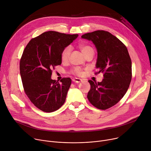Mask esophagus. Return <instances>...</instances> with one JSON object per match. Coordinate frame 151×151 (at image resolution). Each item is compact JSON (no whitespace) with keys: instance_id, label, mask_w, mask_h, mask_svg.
I'll return each instance as SVG.
<instances>
[{"instance_id":"34e87169","label":"esophagus","mask_w":151,"mask_h":151,"mask_svg":"<svg viewBox=\"0 0 151 151\" xmlns=\"http://www.w3.org/2000/svg\"><path fill=\"white\" fill-rule=\"evenodd\" d=\"M72 81H73V82H75V83H80V82L81 81V79H79V78H73V79H72Z\"/></svg>"}]
</instances>
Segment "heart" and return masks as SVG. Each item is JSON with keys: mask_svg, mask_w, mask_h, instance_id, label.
Returning <instances> with one entry per match:
<instances>
[{"mask_svg": "<svg viewBox=\"0 0 151 151\" xmlns=\"http://www.w3.org/2000/svg\"><path fill=\"white\" fill-rule=\"evenodd\" d=\"M79 47L85 56H86L87 55L88 53H90L91 51L93 50V48L87 44H81L79 45ZM71 50H72V48L70 46H68L64 49V50L61 53V60L63 61L66 62L68 60V59H69V57L71 53ZM70 73L77 76H81L83 74V70H82L81 68L78 67H73L70 70Z\"/></svg>", "mask_w": 151, "mask_h": 151, "instance_id": "b5f03b06", "label": "heart"}]
</instances>
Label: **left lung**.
<instances>
[{"label":"left lung","instance_id":"8db88e82","mask_svg":"<svg viewBox=\"0 0 151 151\" xmlns=\"http://www.w3.org/2000/svg\"><path fill=\"white\" fill-rule=\"evenodd\" d=\"M91 40L98 51L96 68L104 79L99 83L89 80L87 94L96 108L106 109L119 102L127 93L132 78V63L126 46L110 32L98 30L81 36Z\"/></svg>","mask_w":151,"mask_h":151}]
</instances>
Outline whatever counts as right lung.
<instances>
[{"label":"right lung","mask_w":151,"mask_h":151,"mask_svg":"<svg viewBox=\"0 0 151 151\" xmlns=\"http://www.w3.org/2000/svg\"><path fill=\"white\" fill-rule=\"evenodd\" d=\"M78 36L47 31L32 38L25 47L20 61L23 89L40 110L53 112L64 104L72 80L63 78L58 82L51 75L55 66L61 64L64 49Z\"/></svg>","instance_id":"right-lung-1"}]
</instances>
